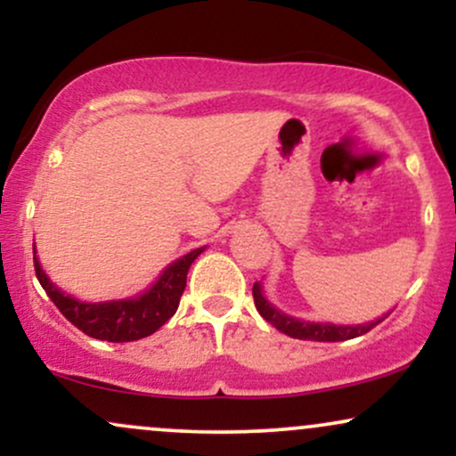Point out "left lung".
I'll list each match as a JSON object with an SVG mask.
<instances>
[{"mask_svg":"<svg viewBox=\"0 0 456 456\" xmlns=\"http://www.w3.org/2000/svg\"><path fill=\"white\" fill-rule=\"evenodd\" d=\"M253 297L255 306H257L259 315L265 319V322L272 323L276 330H281L282 334L291 338H300V341H347V338L362 337V334L369 332L378 326L379 322H384L386 317L378 319V322L370 323H360V326H334V323H313V322H300V319L285 315L279 308H274L268 300L264 297V291H261V282H255L253 285Z\"/></svg>","mask_w":456,"mask_h":456,"instance_id":"left-lung-1","label":"left lung"}]
</instances>
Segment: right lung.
<instances>
[{
	"label": "right lung",
	"mask_w": 456,
	"mask_h": 456,
	"mask_svg": "<svg viewBox=\"0 0 456 456\" xmlns=\"http://www.w3.org/2000/svg\"><path fill=\"white\" fill-rule=\"evenodd\" d=\"M201 253L203 248H195L182 259L174 261L159 276V281L141 296L126 297V300L98 302V305H87V302L66 296L60 287L53 285L40 268L38 257H36V244L34 268L46 296L53 300V305L60 308L61 315L72 326L92 338H101V341L109 343H128L150 337L162 323L174 317L180 297L184 294L188 268Z\"/></svg>",
	"instance_id": "obj_1"
}]
</instances>
